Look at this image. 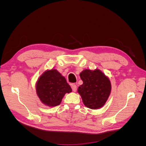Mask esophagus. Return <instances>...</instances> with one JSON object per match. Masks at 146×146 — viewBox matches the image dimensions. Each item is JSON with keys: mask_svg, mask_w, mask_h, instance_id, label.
Segmentation results:
<instances>
[{"mask_svg": "<svg viewBox=\"0 0 146 146\" xmlns=\"http://www.w3.org/2000/svg\"><path fill=\"white\" fill-rule=\"evenodd\" d=\"M71 88H72V90L74 92H76L77 91V86H76V85H75V84H72Z\"/></svg>", "mask_w": 146, "mask_h": 146, "instance_id": "34e87169", "label": "esophagus"}]
</instances>
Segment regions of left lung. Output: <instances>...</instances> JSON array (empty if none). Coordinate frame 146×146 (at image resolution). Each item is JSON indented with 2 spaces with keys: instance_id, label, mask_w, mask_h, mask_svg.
Masks as SVG:
<instances>
[{
  "instance_id": "1",
  "label": "left lung",
  "mask_w": 146,
  "mask_h": 146,
  "mask_svg": "<svg viewBox=\"0 0 146 146\" xmlns=\"http://www.w3.org/2000/svg\"><path fill=\"white\" fill-rule=\"evenodd\" d=\"M80 76L83 83L78 87V92L84 105L93 110L103 107L111 89L108 78L99 69L84 70Z\"/></svg>"
}]
</instances>
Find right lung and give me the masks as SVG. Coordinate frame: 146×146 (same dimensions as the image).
Listing matches in <instances>:
<instances>
[{
	"label": "right lung",
	"instance_id": "obj_1",
	"mask_svg": "<svg viewBox=\"0 0 146 146\" xmlns=\"http://www.w3.org/2000/svg\"><path fill=\"white\" fill-rule=\"evenodd\" d=\"M36 88L41 101L49 107L60 105L64 94L72 91L66 78L55 69L44 73L38 79Z\"/></svg>",
	"mask_w": 146,
	"mask_h": 146
}]
</instances>
